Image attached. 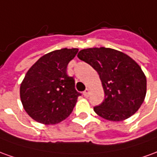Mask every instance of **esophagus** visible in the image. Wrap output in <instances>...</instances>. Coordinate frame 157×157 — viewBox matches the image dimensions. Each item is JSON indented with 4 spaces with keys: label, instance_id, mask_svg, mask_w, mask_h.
Returning a JSON list of instances; mask_svg holds the SVG:
<instances>
[{
    "label": "esophagus",
    "instance_id": "34e87169",
    "mask_svg": "<svg viewBox=\"0 0 157 157\" xmlns=\"http://www.w3.org/2000/svg\"><path fill=\"white\" fill-rule=\"evenodd\" d=\"M89 94H90V89H89V88H86V89L85 90L84 92H83V95H84L85 97L87 98L88 96H89Z\"/></svg>",
    "mask_w": 157,
    "mask_h": 157
}]
</instances>
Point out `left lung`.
I'll list each match as a JSON object with an SVG mask.
<instances>
[{"label": "left lung", "mask_w": 157, "mask_h": 157, "mask_svg": "<svg viewBox=\"0 0 157 157\" xmlns=\"http://www.w3.org/2000/svg\"><path fill=\"white\" fill-rule=\"evenodd\" d=\"M79 59L97 71L105 92V100L94 111L104 119L120 121L140 109L146 95V77L137 62L112 48L82 49Z\"/></svg>", "instance_id": "1"}]
</instances>
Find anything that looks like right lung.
Wrapping results in <instances>:
<instances>
[{"label": "right lung", "mask_w": 157, "mask_h": 157, "mask_svg": "<svg viewBox=\"0 0 157 157\" xmlns=\"http://www.w3.org/2000/svg\"><path fill=\"white\" fill-rule=\"evenodd\" d=\"M78 48H62L40 57L27 71L20 85L25 110L37 122L59 123L72 112L81 95L75 80L67 75V65Z\"/></svg>", "instance_id": "right-lung-1"}]
</instances>
